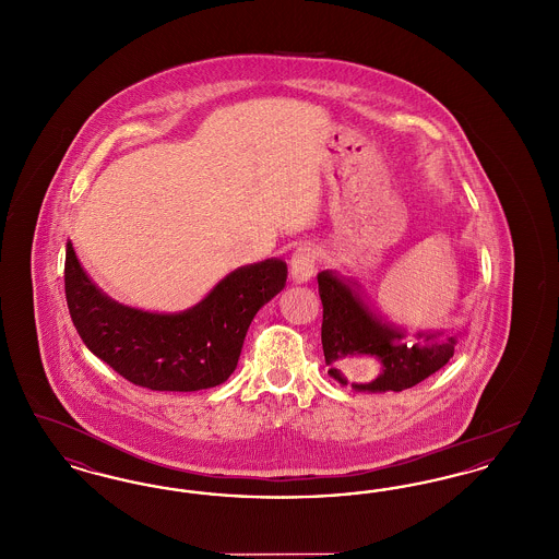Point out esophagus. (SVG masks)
<instances>
[{
    "label": "esophagus",
    "mask_w": 559,
    "mask_h": 559,
    "mask_svg": "<svg viewBox=\"0 0 559 559\" xmlns=\"http://www.w3.org/2000/svg\"><path fill=\"white\" fill-rule=\"evenodd\" d=\"M317 262H319V249L314 245L297 247L292 255V270H289L293 283L297 285L308 283L314 276Z\"/></svg>",
    "instance_id": "esophagus-1"
}]
</instances>
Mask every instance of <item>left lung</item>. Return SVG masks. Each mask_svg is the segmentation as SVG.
<instances>
[{"instance_id":"left-lung-1","label":"left lung","mask_w":559,"mask_h":559,"mask_svg":"<svg viewBox=\"0 0 559 559\" xmlns=\"http://www.w3.org/2000/svg\"><path fill=\"white\" fill-rule=\"evenodd\" d=\"M322 352L329 374L356 392H402L440 371L454 354L456 335L406 331L383 320L369 306L354 278L337 270L319 272Z\"/></svg>"}]
</instances>
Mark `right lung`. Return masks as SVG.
Returning a JSON list of instances; mask_svg holds the SVG:
<instances>
[{
	"instance_id": "right-lung-1",
	"label": "right lung",
	"mask_w": 559,
	"mask_h": 559,
	"mask_svg": "<svg viewBox=\"0 0 559 559\" xmlns=\"http://www.w3.org/2000/svg\"><path fill=\"white\" fill-rule=\"evenodd\" d=\"M285 283L287 264L270 258L233 270L188 310L146 312L98 289L67 242L64 292L83 344L133 385L157 392L224 383L237 369L251 320Z\"/></svg>"
}]
</instances>
